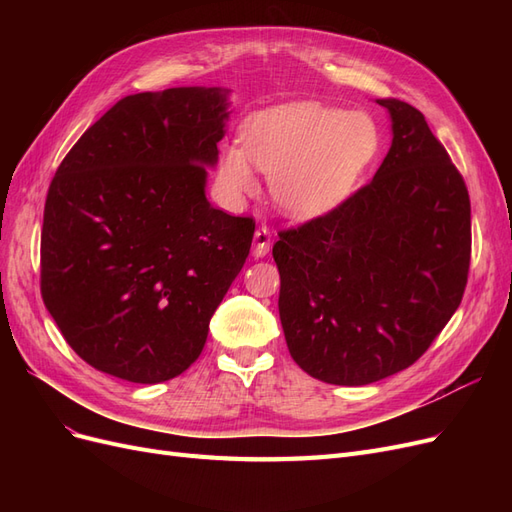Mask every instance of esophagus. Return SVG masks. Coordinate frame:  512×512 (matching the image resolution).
I'll return each instance as SVG.
<instances>
[{
	"label": "esophagus",
	"instance_id": "obj_1",
	"mask_svg": "<svg viewBox=\"0 0 512 512\" xmlns=\"http://www.w3.org/2000/svg\"><path fill=\"white\" fill-rule=\"evenodd\" d=\"M269 250H271V232H269V228H256V232H254V256L256 258H262V256H267L269 254Z\"/></svg>",
	"mask_w": 512,
	"mask_h": 512
}]
</instances>
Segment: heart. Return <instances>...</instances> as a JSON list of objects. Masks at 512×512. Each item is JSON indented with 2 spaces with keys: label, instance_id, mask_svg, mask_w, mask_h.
<instances>
[{
  "label": "heart",
  "instance_id": "b5f03b06",
  "mask_svg": "<svg viewBox=\"0 0 512 512\" xmlns=\"http://www.w3.org/2000/svg\"><path fill=\"white\" fill-rule=\"evenodd\" d=\"M378 151L380 132L371 117L288 102L245 123L243 149H222L218 177L239 203L258 192L256 166L271 177L277 209L292 220H316L346 203Z\"/></svg>",
  "mask_w": 512,
  "mask_h": 512
}]
</instances>
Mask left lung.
I'll return each mask as SVG.
<instances>
[{
	"label": "left lung",
	"instance_id": "obj_1",
	"mask_svg": "<svg viewBox=\"0 0 512 512\" xmlns=\"http://www.w3.org/2000/svg\"><path fill=\"white\" fill-rule=\"evenodd\" d=\"M378 173L342 207L280 232V320L312 378L363 386L410 367L451 320L470 269V196L421 111L395 98Z\"/></svg>",
	"mask_w": 512,
	"mask_h": 512
}]
</instances>
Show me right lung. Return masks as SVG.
Listing matches in <instances>:
<instances>
[{
  "label": "right lung",
  "mask_w": 512,
  "mask_h": 512,
  "mask_svg": "<svg viewBox=\"0 0 512 512\" xmlns=\"http://www.w3.org/2000/svg\"><path fill=\"white\" fill-rule=\"evenodd\" d=\"M230 89L119 100L51 181L42 299L85 363L136 384L183 374L250 254L254 222L207 200Z\"/></svg>",
  "instance_id": "1"
}]
</instances>
